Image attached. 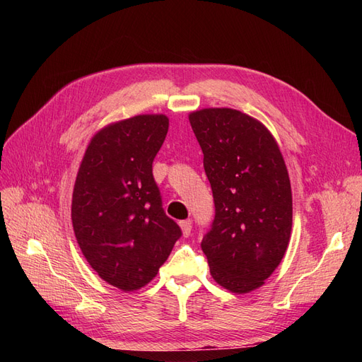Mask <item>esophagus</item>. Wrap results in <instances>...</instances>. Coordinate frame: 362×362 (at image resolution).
I'll return each instance as SVG.
<instances>
[{
	"instance_id": "esophagus-1",
	"label": "esophagus",
	"mask_w": 362,
	"mask_h": 362,
	"mask_svg": "<svg viewBox=\"0 0 362 362\" xmlns=\"http://www.w3.org/2000/svg\"><path fill=\"white\" fill-rule=\"evenodd\" d=\"M180 226H181L182 235H184V237H189L190 233H192V221H190V218H187V221H181V222H180Z\"/></svg>"
}]
</instances>
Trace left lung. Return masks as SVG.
Segmentation results:
<instances>
[{
	"mask_svg": "<svg viewBox=\"0 0 362 362\" xmlns=\"http://www.w3.org/2000/svg\"><path fill=\"white\" fill-rule=\"evenodd\" d=\"M189 120L216 206L201 247L218 286L249 293L275 272L290 242L293 199L286 161L270 131L242 112L204 108Z\"/></svg>",
	"mask_w": 362,
	"mask_h": 362,
	"instance_id": "1",
	"label": "left lung"
}]
</instances>
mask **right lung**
Instances as JSON below:
<instances>
[{
	"label": "right lung",
	"mask_w": 362,
	"mask_h": 362,
	"mask_svg": "<svg viewBox=\"0 0 362 362\" xmlns=\"http://www.w3.org/2000/svg\"><path fill=\"white\" fill-rule=\"evenodd\" d=\"M169 129L164 115H139L92 137L72 194V226L90 267L134 291L156 278L181 228L163 210L152 161Z\"/></svg>",
	"instance_id": "1"
}]
</instances>
